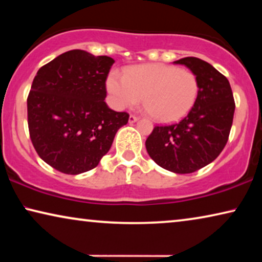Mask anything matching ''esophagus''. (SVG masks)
Segmentation results:
<instances>
[{
  "label": "esophagus",
  "mask_w": 262,
  "mask_h": 262,
  "mask_svg": "<svg viewBox=\"0 0 262 262\" xmlns=\"http://www.w3.org/2000/svg\"><path fill=\"white\" fill-rule=\"evenodd\" d=\"M138 119H139V118L137 116H134V114H131L130 118H128V121H130V123L132 124V123H136V121H137Z\"/></svg>",
  "instance_id": "esophagus-1"
}]
</instances>
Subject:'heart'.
Here are the masks:
<instances>
[{
  "label": "heart",
  "mask_w": 262,
  "mask_h": 262,
  "mask_svg": "<svg viewBox=\"0 0 262 262\" xmlns=\"http://www.w3.org/2000/svg\"><path fill=\"white\" fill-rule=\"evenodd\" d=\"M116 108L134 107L141 101L150 117L171 123L187 114L198 98L199 83L192 71L167 64H141L127 68L124 76L112 71L106 81Z\"/></svg>",
  "instance_id": "heart-1"
}]
</instances>
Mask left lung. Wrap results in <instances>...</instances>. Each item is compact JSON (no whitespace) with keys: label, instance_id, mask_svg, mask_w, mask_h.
<instances>
[{"label":"left lung","instance_id":"obj_1","mask_svg":"<svg viewBox=\"0 0 262 262\" xmlns=\"http://www.w3.org/2000/svg\"><path fill=\"white\" fill-rule=\"evenodd\" d=\"M196 76L198 98L187 116L177 124L155 126L145 141L149 156L164 169L188 174L216 160L227 144L235 112L228 78L205 60L185 57Z\"/></svg>","mask_w":262,"mask_h":262}]
</instances>
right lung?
Segmentation results:
<instances>
[{"label": "right lung", "instance_id": "right-lung-1", "mask_svg": "<svg viewBox=\"0 0 262 262\" xmlns=\"http://www.w3.org/2000/svg\"><path fill=\"white\" fill-rule=\"evenodd\" d=\"M114 59L71 50L42 66L27 98L30 137L39 157L60 173L98 166L128 113L103 101Z\"/></svg>", "mask_w": 262, "mask_h": 262}]
</instances>
